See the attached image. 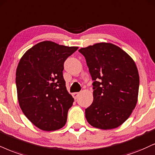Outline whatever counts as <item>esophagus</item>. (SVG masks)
<instances>
[{"label":"esophagus","mask_w":155,"mask_h":155,"mask_svg":"<svg viewBox=\"0 0 155 155\" xmlns=\"http://www.w3.org/2000/svg\"><path fill=\"white\" fill-rule=\"evenodd\" d=\"M79 94H80L79 93H72V96H73V98L74 99H77L78 97V95H79Z\"/></svg>","instance_id":"obj_1"}]
</instances>
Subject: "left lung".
I'll return each instance as SVG.
<instances>
[{
  "mask_svg": "<svg viewBox=\"0 0 155 155\" xmlns=\"http://www.w3.org/2000/svg\"><path fill=\"white\" fill-rule=\"evenodd\" d=\"M94 81L93 101L85 118L97 129H112L130 116L138 101L139 75L134 61L114 44L101 42L79 49Z\"/></svg>",
  "mask_w": 155,
  "mask_h": 155,
  "instance_id": "obj_1",
  "label": "left lung"
}]
</instances>
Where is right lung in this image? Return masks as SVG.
<instances>
[{
    "instance_id": "1",
    "label": "right lung",
    "mask_w": 155,
    "mask_h": 155,
    "mask_svg": "<svg viewBox=\"0 0 155 155\" xmlns=\"http://www.w3.org/2000/svg\"><path fill=\"white\" fill-rule=\"evenodd\" d=\"M78 49L44 41L28 49L16 72L17 97L26 118L43 131L65 125L74 98L63 78L64 62Z\"/></svg>"
}]
</instances>
